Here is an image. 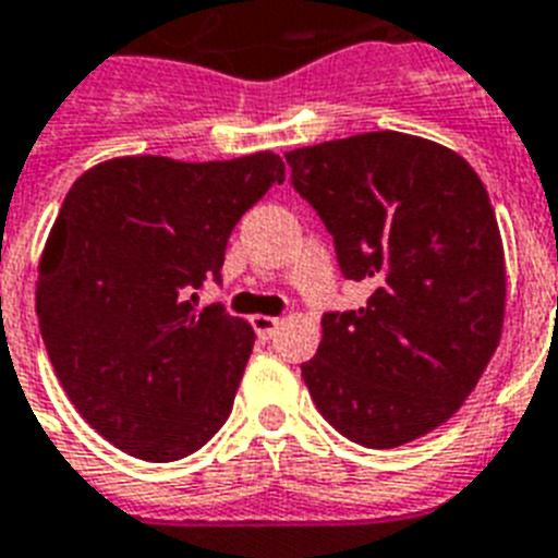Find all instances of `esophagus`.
<instances>
[{"instance_id": "1", "label": "esophagus", "mask_w": 558, "mask_h": 558, "mask_svg": "<svg viewBox=\"0 0 558 558\" xmlns=\"http://www.w3.org/2000/svg\"><path fill=\"white\" fill-rule=\"evenodd\" d=\"M251 325L259 339H270V336L276 333V328H279V319H276V316H262V313H256L251 319Z\"/></svg>"}]
</instances>
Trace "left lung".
<instances>
[{"instance_id": "left-lung-1", "label": "left lung", "mask_w": 558, "mask_h": 558, "mask_svg": "<svg viewBox=\"0 0 558 558\" xmlns=\"http://www.w3.org/2000/svg\"><path fill=\"white\" fill-rule=\"evenodd\" d=\"M284 159L342 274L371 288L359 311L322 319L302 365L316 411L365 448L430 434L473 393L505 325V247L482 179L450 147L399 131Z\"/></svg>"}]
</instances>
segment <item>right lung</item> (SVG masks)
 <instances>
[{
    "label": "right lung",
    "mask_w": 558,
    "mask_h": 558,
    "mask_svg": "<svg viewBox=\"0 0 558 558\" xmlns=\"http://www.w3.org/2000/svg\"><path fill=\"white\" fill-rule=\"evenodd\" d=\"M284 182L274 150L179 162L117 156L85 170L50 228L36 316L50 365L96 434L177 462L225 425L253 328L193 290L219 282L230 230Z\"/></svg>",
    "instance_id": "right-lung-1"
}]
</instances>
